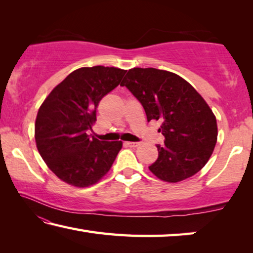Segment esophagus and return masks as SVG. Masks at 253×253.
I'll return each mask as SVG.
<instances>
[{"label":"esophagus","instance_id":"obj_1","mask_svg":"<svg viewBox=\"0 0 253 253\" xmlns=\"http://www.w3.org/2000/svg\"><path fill=\"white\" fill-rule=\"evenodd\" d=\"M126 145H127L128 147H132V148H134V147H137V146H138L139 143H135V142H127V143H126Z\"/></svg>","mask_w":253,"mask_h":253}]
</instances>
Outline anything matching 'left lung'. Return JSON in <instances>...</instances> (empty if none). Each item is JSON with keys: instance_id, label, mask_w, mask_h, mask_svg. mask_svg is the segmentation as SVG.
<instances>
[{"instance_id": "1", "label": "left lung", "mask_w": 253, "mask_h": 253, "mask_svg": "<svg viewBox=\"0 0 253 253\" xmlns=\"http://www.w3.org/2000/svg\"><path fill=\"white\" fill-rule=\"evenodd\" d=\"M121 85L142 104L148 122L161 124L164 145L149 170L165 182L191 177L207 164L217 138L216 119L200 93L181 77L155 68L128 70Z\"/></svg>"}]
</instances>
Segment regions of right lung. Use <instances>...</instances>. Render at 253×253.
I'll use <instances>...</instances> for the list:
<instances>
[{
    "label": "right lung",
    "instance_id": "1",
    "mask_svg": "<svg viewBox=\"0 0 253 253\" xmlns=\"http://www.w3.org/2000/svg\"><path fill=\"white\" fill-rule=\"evenodd\" d=\"M126 70L96 66L72 71L41 105L36 143L45 164L63 182L77 187L97 183L110 169L122 142H100L88 135L96 109L121 84Z\"/></svg>",
    "mask_w": 253,
    "mask_h": 253
}]
</instances>
